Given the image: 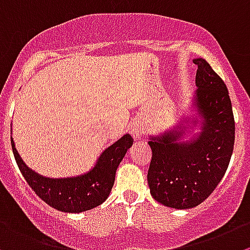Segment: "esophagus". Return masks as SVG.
Returning <instances> with one entry per match:
<instances>
[{"label": "esophagus", "mask_w": 250, "mask_h": 250, "mask_svg": "<svg viewBox=\"0 0 250 250\" xmlns=\"http://www.w3.org/2000/svg\"><path fill=\"white\" fill-rule=\"evenodd\" d=\"M130 132H131L132 137L135 140H140L142 137V134H144V129L141 126H139V125H136V126L131 127V131Z\"/></svg>", "instance_id": "34e87169"}]
</instances>
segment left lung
<instances>
[{"label": "left lung", "instance_id": "obj_1", "mask_svg": "<svg viewBox=\"0 0 250 250\" xmlns=\"http://www.w3.org/2000/svg\"><path fill=\"white\" fill-rule=\"evenodd\" d=\"M196 105L203 115V131L187 144L180 132L152 137L147 180L151 195L162 205L191 208L211 195L225 175L234 146V116L228 89L205 59H195Z\"/></svg>", "mask_w": 250, "mask_h": 250}]
</instances>
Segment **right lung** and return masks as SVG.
<instances>
[{
  "mask_svg": "<svg viewBox=\"0 0 250 250\" xmlns=\"http://www.w3.org/2000/svg\"><path fill=\"white\" fill-rule=\"evenodd\" d=\"M132 137L124 135L99 157L96 167L87 174L75 178L51 179L39 175L25 166L11 139L14 158L35 194L47 205L63 212H83L97 208L106 200L115 180V172L127 149L132 146Z\"/></svg>",
  "mask_w": 250,
  "mask_h": 250,
  "instance_id": "1",
  "label": "right lung"
}]
</instances>
